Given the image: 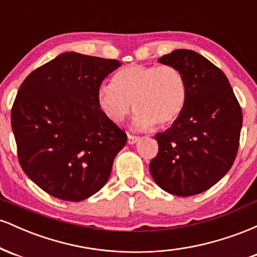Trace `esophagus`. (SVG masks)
Segmentation results:
<instances>
[{"label":"esophagus","mask_w":257,"mask_h":257,"mask_svg":"<svg viewBox=\"0 0 257 257\" xmlns=\"http://www.w3.org/2000/svg\"><path fill=\"white\" fill-rule=\"evenodd\" d=\"M139 140L138 137H133V135H128V144L129 145H134L135 143Z\"/></svg>","instance_id":"esophagus-1"}]
</instances>
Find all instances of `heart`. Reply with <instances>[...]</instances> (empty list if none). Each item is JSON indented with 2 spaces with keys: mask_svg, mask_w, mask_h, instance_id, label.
<instances>
[{
  "mask_svg": "<svg viewBox=\"0 0 257 257\" xmlns=\"http://www.w3.org/2000/svg\"><path fill=\"white\" fill-rule=\"evenodd\" d=\"M186 99L184 75L172 65H129L114 73L113 83L104 82L96 91L100 110L113 123L125 118L133 102L137 131L172 124L184 111Z\"/></svg>",
  "mask_w": 257,
  "mask_h": 257,
  "instance_id": "b5f03b06",
  "label": "heart"
}]
</instances>
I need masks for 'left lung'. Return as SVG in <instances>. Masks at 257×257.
Segmentation results:
<instances>
[{"mask_svg": "<svg viewBox=\"0 0 257 257\" xmlns=\"http://www.w3.org/2000/svg\"><path fill=\"white\" fill-rule=\"evenodd\" d=\"M158 61L181 71L187 99L173 125L156 134L158 155L150 173L166 192L194 196L231 169L239 146L241 108L225 73L199 53L176 49Z\"/></svg>", "mask_w": 257, "mask_h": 257, "instance_id": "1", "label": "left lung"}]
</instances>
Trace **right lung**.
Returning <instances> with one entry per match:
<instances>
[{
    "label": "right lung",
    "instance_id": "1",
    "mask_svg": "<svg viewBox=\"0 0 257 257\" xmlns=\"http://www.w3.org/2000/svg\"><path fill=\"white\" fill-rule=\"evenodd\" d=\"M113 59L66 52L32 71L12 107L20 166L47 193L79 202L107 182L125 133L100 110L96 91Z\"/></svg>",
    "mask_w": 257,
    "mask_h": 257
}]
</instances>
